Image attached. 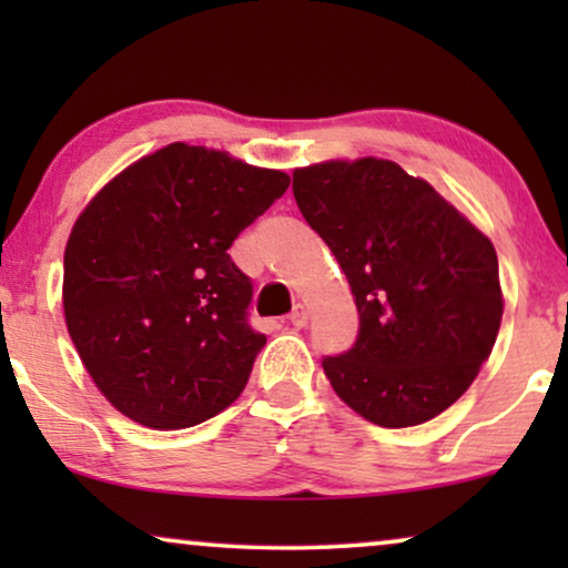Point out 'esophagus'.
<instances>
[{
    "mask_svg": "<svg viewBox=\"0 0 568 568\" xmlns=\"http://www.w3.org/2000/svg\"><path fill=\"white\" fill-rule=\"evenodd\" d=\"M290 321H292L294 328H305L307 321H310V310H307L305 302H300V305H294Z\"/></svg>",
    "mask_w": 568,
    "mask_h": 568,
    "instance_id": "obj_1",
    "label": "esophagus"
}]
</instances>
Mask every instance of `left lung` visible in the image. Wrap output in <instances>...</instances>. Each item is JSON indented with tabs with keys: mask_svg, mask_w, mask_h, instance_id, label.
I'll return each mask as SVG.
<instances>
[{
	"mask_svg": "<svg viewBox=\"0 0 568 568\" xmlns=\"http://www.w3.org/2000/svg\"><path fill=\"white\" fill-rule=\"evenodd\" d=\"M310 227L356 310L354 348L323 362L348 408L385 429L439 416L491 354L504 294L494 243L393 160H325L292 173Z\"/></svg>",
	"mask_w": 568,
	"mask_h": 568,
	"instance_id": "obj_1",
	"label": "left lung"
}]
</instances>
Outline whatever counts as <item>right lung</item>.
Here are the masks:
<instances>
[{
    "label": "right lung",
    "instance_id": "1",
    "mask_svg": "<svg viewBox=\"0 0 568 568\" xmlns=\"http://www.w3.org/2000/svg\"><path fill=\"white\" fill-rule=\"evenodd\" d=\"M290 189L282 170L173 142L131 162L77 216L67 331L92 383L146 429H189L245 390L266 336L227 247Z\"/></svg>",
    "mask_w": 568,
    "mask_h": 568
}]
</instances>
